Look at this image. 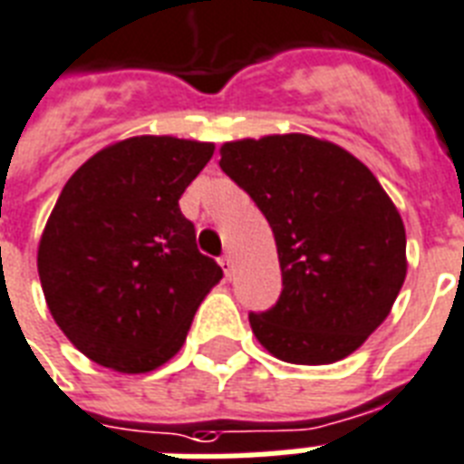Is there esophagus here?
Returning <instances> with one entry per match:
<instances>
[{"instance_id":"1","label":"esophagus","mask_w":464,"mask_h":464,"mask_svg":"<svg viewBox=\"0 0 464 464\" xmlns=\"http://www.w3.org/2000/svg\"><path fill=\"white\" fill-rule=\"evenodd\" d=\"M221 267H224V275L226 276H231V267H233V260H231V255H224V257H221Z\"/></svg>"}]
</instances>
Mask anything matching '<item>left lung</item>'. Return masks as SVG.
<instances>
[{"label": "left lung", "instance_id": "obj_1", "mask_svg": "<svg viewBox=\"0 0 464 464\" xmlns=\"http://www.w3.org/2000/svg\"><path fill=\"white\" fill-rule=\"evenodd\" d=\"M218 166L272 226L282 296L250 313L255 337L286 363L356 352L407 276L400 211L356 156L308 134L226 141Z\"/></svg>", "mask_w": 464, "mask_h": 464}]
</instances>
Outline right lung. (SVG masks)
<instances>
[{"instance_id": "1", "label": "right lung", "mask_w": 464, "mask_h": 464, "mask_svg": "<svg viewBox=\"0 0 464 464\" xmlns=\"http://www.w3.org/2000/svg\"><path fill=\"white\" fill-rule=\"evenodd\" d=\"M211 154L207 141L144 134L91 156L62 188L38 275L54 323L91 361L147 373L180 352L224 276L178 204Z\"/></svg>"}]
</instances>
